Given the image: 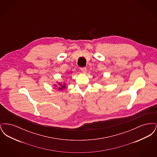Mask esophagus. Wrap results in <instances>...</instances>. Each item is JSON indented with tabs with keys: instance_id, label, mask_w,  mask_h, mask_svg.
Returning a JSON list of instances; mask_svg holds the SVG:
<instances>
[{
	"instance_id": "obj_1",
	"label": "esophagus",
	"mask_w": 157,
	"mask_h": 157,
	"mask_svg": "<svg viewBox=\"0 0 157 157\" xmlns=\"http://www.w3.org/2000/svg\"><path fill=\"white\" fill-rule=\"evenodd\" d=\"M80 69H81V71H82V72H84V73L86 72V71H87V69H86V67H81Z\"/></svg>"
}]
</instances>
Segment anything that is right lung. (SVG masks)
<instances>
[{
	"label": "right lung",
	"mask_w": 157,
	"mask_h": 157,
	"mask_svg": "<svg viewBox=\"0 0 157 157\" xmlns=\"http://www.w3.org/2000/svg\"><path fill=\"white\" fill-rule=\"evenodd\" d=\"M59 85H60V86H59V88H58V90H63V89H65V88H66V86H65V83L62 84V83H59Z\"/></svg>",
	"instance_id": "obj_1"
}]
</instances>
